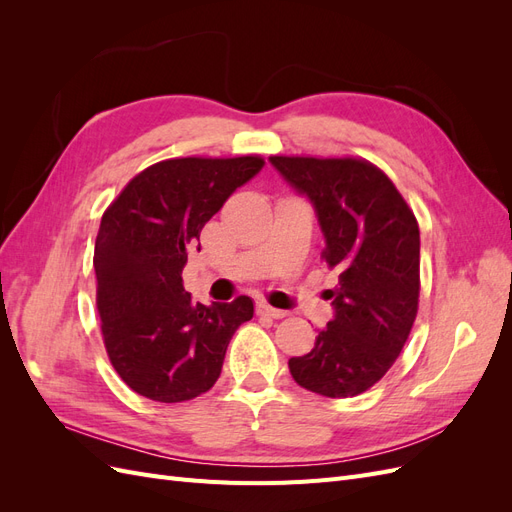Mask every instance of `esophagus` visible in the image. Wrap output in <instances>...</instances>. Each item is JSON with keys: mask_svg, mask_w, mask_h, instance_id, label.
Returning a JSON list of instances; mask_svg holds the SVG:
<instances>
[{"mask_svg": "<svg viewBox=\"0 0 512 512\" xmlns=\"http://www.w3.org/2000/svg\"><path fill=\"white\" fill-rule=\"evenodd\" d=\"M256 309H258V314H262V316H269V318H275V320L286 318V312H284V309L271 307V305H269V303H265V301H260V303L256 305Z\"/></svg>", "mask_w": 512, "mask_h": 512, "instance_id": "obj_1", "label": "esophagus"}]
</instances>
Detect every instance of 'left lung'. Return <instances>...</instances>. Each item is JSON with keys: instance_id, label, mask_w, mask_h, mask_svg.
Instances as JSON below:
<instances>
[{"instance_id": "obj_1", "label": "left lung", "mask_w": 512, "mask_h": 512, "mask_svg": "<svg viewBox=\"0 0 512 512\" xmlns=\"http://www.w3.org/2000/svg\"><path fill=\"white\" fill-rule=\"evenodd\" d=\"M290 188L312 203L322 258L339 273L333 318L312 352L292 356L290 374L322 397H354L374 386L404 348L421 290V235L414 213L380 168L356 158L271 156Z\"/></svg>"}]
</instances>
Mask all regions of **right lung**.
I'll list each match as a JSON object with an SVG mask.
<instances>
[{
	"instance_id": "1",
	"label": "right lung",
	"mask_w": 512,
	"mask_h": 512,
	"mask_svg": "<svg viewBox=\"0 0 512 512\" xmlns=\"http://www.w3.org/2000/svg\"><path fill=\"white\" fill-rule=\"evenodd\" d=\"M265 160L177 158L138 173L102 215L94 269L104 346L132 391L162 404L207 393L254 301L194 303L183 288L188 252L228 196Z\"/></svg>"
}]
</instances>
